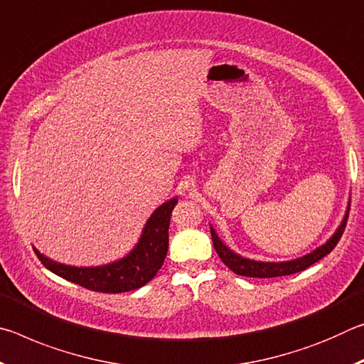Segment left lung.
<instances>
[{"label": "left lung", "mask_w": 364, "mask_h": 364, "mask_svg": "<svg viewBox=\"0 0 364 364\" xmlns=\"http://www.w3.org/2000/svg\"><path fill=\"white\" fill-rule=\"evenodd\" d=\"M348 210H350V204H348ZM348 210L345 213L341 226H338L337 231L329 237L328 242L319 245V247L316 250H313L311 254L295 258V260H291V262H257V260L244 258L241 255H237L236 252H232L228 245H225L223 241L218 237V234L215 232V230L210 226L213 247L220 255L221 262H223L226 267L231 271H234L236 274L247 276V278H276V276L294 274V273H299V271L306 269L308 267H311L313 263L319 262L323 257L331 254L332 249H334L337 242L341 241L345 225H347V220H348Z\"/></svg>", "instance_id": "left-lung-1"}]
</instances>
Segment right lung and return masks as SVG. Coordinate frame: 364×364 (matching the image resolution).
Returning a JSON list of instances; mask_svg holds the SVG:
<instances>
[{"mask_svg":"<svg viewBox=\"0 0 364 364\" xmlns=\"http://www.w3.org/2000/svg\"><path fill=\"white\" fill-rule=\"evenodd\" d=\"M178 199L173 197L157 207L146 221L138 244L127 257L120 260L101 264V267H70L58 263L35 250L36 257L45 267L70 282L95 292L120 294L134 291L147 284L162 268L168 252V226L171 210Z\"/></svg>","mask_w":364,"mask_h":364,"instance_id":"add662e5","label":"right lung"}]
</instances>
